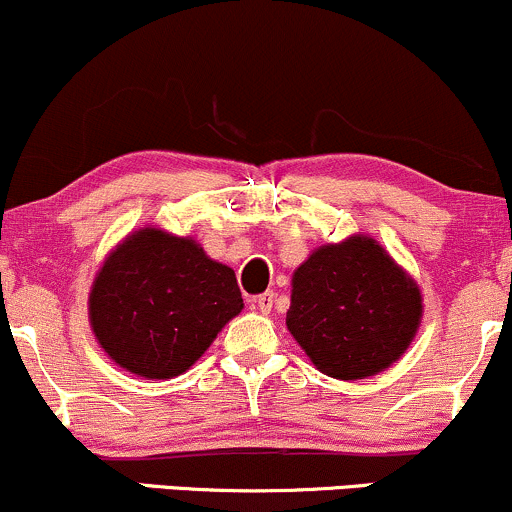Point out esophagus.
Here are the masks:
<instances>
[{
	"label": "esophagus",
	"instance_id": "1",
	"mask_svg": "<svg viewBox=\"0 0 512 512\" xmlns=\"http://www.w3.org/2000/svg\"><path fill=\"white\" fill-rule=\"evenodd\" d=\"M274 299H277V294H274V291H265V294L257 296L255 303H257V308H260L262 313H269V311H272V306H274Z\"/></svg>",
	"mask_w": 512,
	"mask_h": 512
}]
</instances>
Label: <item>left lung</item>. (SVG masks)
I'll list each match as a JSON object with an SVG mask.
<instances>
[{
  "instance_id": "1",
  "label": "left lung",
  "mask_w": 512,
  "mask_h": 512,
  "mask_svg": "<svg viewBox=\"0 0 512 512\" xmlns=\"http://www.w3.org/2000/svg\"><path fill=\"white\" fill-rule=\"evenodd\" d=\"M420 318L418 284L367 235L318 247L291 279L286 328L333 379L389 369L413 342Z\"/></svg>"
}]
</instances>
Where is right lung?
Masks as SVG:
<instances>
[{"mask_svg":"<svg viewBox=\"0 0 512 512\" xmlns=\"http://www.w3.org/2000/svg\"><path fill=\"white\" fill-rule=\"evenodd\" d=\"M240 311L233 269L196 240L160 228L128 235L89 291L94 338L119 367L145 379L187 372Z\"/></svg>","mask_w":512,"mask_h":512,"instance_id":"obj_1","label":"right lung"}]
</instances>
